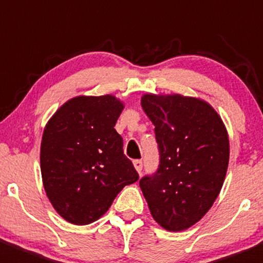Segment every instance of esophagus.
<instances>
[{
    "label": "esophagus",
    "instance_id": "esophagus-1",
    "mask_svg": "<svg viewBox=\"0 0 263 263\" xmlns=\"http://www.w3.org/2000/svg\"><path fill=\"white\" fill-rule=\"evenodd\" d=\"M134 165H135V168H136L137 172L141 173V171H142V160L141 159L134 160Z\"/></svg>",
    "mask_w": 263,
    "mask_h": 263
}]
</instances>
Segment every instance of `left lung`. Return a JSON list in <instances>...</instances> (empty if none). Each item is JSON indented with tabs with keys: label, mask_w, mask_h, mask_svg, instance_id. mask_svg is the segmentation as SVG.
<instances>
[{
	"label": "left lung",
	"mask_w": 263,
	"mask_h": 263,
	"mask_svg": "<svg viewBox=\"0 0 263 263\" xmlns=\"http://www.w3.org/2000/svg\"><path fill=\"white\" fill-rule=\"evenodd\" d=\"M141 105L155 126L159 164L140 180L153 218L170 231L196 223L223 185L229 137L205 101L181 95H144Z\"/></svg>",
	"instance_id": "8db88e82"
}]
</instances>
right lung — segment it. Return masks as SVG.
<instances>
[{
  "label": "right lung",
  "mask_w": 263,
  "mask_h": 263,
  "mask_svg": "<svg viewBox=\"0 0 263 263\" xmlns=\"http://www.w3.org/2000/svg\"><path fill=\"white\" fill-rule=\"evenodd\" d=\"M123 104L114 96H78L46 124L41 144L43 186L56 212L68 222L100 218L117 194L139 180L114 126Z\"/></svg>",
  "instance_id": "1"
}]
</instances>
